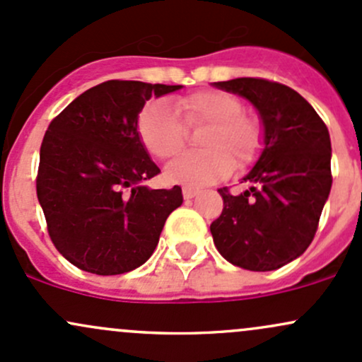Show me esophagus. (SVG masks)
<instances>
[{"label":"esophagus","mask_w":362,"mask_h":362,"mask_svg":"<svg viewBox=\"0 0 362 362\" xmlns=\"http://www.w3.org/2000/svg\"><path fill=\"white\" fill-rule=\"evenodd\" d=\"M197 195H198L197 188H192V186H185V188H182V197H185L186 200H189V198H195Z\"/></svg>","instance_id":"obj_1"}]
</instances>
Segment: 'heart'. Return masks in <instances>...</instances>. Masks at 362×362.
<instances>
[{
  "label": "heart",
  "mask_w": 362,
  "mask_h": 362,
  "mask_svg": "<svg viewBox=\"0 0 362 362\" xmlns=\"http://www.w3.org/2000/svg\"><path fill=\"white\" fill-rule=\"evenodd\" d=\"M189 124H209L202 136L205 151L182 153L165 167L167 180L188 186H205L223 180L235 167L250 164L262 146V127L243 112L236 96L223 91H200L177 102ZM139 138L151 155L169 158L185 146V129L165 102L150 103L139 115Z\"/></svg>",
  "instance_id": "obj_1"
}]
</instances>
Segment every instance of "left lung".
Returning <instances> with one entry per match:
<instances>
[{
  "label": "left lung",
  "instance_id": "left-lung-1",
  "mask_svg": "<svg viewBox=\"0 0 362 362\" xmlns=\"http://www.w3.org/2000/svg\"><path fill=\"white\" fill-rule=\"evenodd\" d=\"M248 100L262 126V150L243 176L250 188L219 193L223 214L211 224L214 245L233 266L274 271L307 250L332 189V141L310 103L279 83L255 77L212 83Z\"/></svg>",
  "mask_w": 362,
  "mask_h": 362
}]
</instances>
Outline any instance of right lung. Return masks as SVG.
I'll return each instance as SVG.
<instances>
[{"mask_svg":"<svg viewBox=\"0 0 362 362\" xmlns=\"http://www.w3.org/2000/svg\"><path fill=\"white\" fill-rule=\"evenodd\" d=\"M182 86L107 81L88 89L49 124L40 151L37 200L57 250L79 269L129 273L153 254L180 186L151 189L160 173L138 131L151 96Z\"/></svg>","mask_w":362,"mask_h":362,"instance_id":"add662e5","label":"right lung"}]
</instances>
